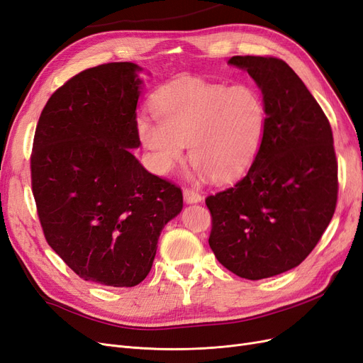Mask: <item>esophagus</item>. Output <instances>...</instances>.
Instances as JSON below:
<instances>
[{
    "instance_id": "34e87169",
    "label": "esophagus",
    "mask_w": 363,
    "mask_h": 363,
    "mask_svg": "<svg viewBox=\"0 0 363 363\" xmlns=\"http://www.w3.org/2000/svg\"><path fill=\"white\" fill-rule=\"evenodd\" d=\"M184 201L186 203H199V202H202V196H201V193H197L196 190L185 189L184 190Z\"/></svg>"
}]
</instances>
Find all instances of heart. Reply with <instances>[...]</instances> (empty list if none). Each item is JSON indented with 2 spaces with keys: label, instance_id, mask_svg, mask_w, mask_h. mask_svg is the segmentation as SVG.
<instances>
[{
  "label": "heart",
  "instance_id": "obj_1",
  "mask_svg": "<svg viewBox=\"0 0 363 363\" xmlns=\"http://www.w3.org/2000/svg\"><path fill=\"white\" fill-rule=\"evenodd\" d=\"M150 108L155 121L142 116L137 134L149 152L152 170L170 173L189 143L194 170L213 181H229L252 164L268 122L258 90L196 79L162 87Z\"/></svg>",
  "mask_w": 363,
  "mask_h": 363
}]
</instances>
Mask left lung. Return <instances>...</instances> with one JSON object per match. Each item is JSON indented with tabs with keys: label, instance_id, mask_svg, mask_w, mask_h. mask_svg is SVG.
<instances>
[{
	"label": "left lung",
	"instance_id": "8db88e82",
	"mask_svg": "<svg viewBox=\"0 0 363 363\" xmlns=\"http://www.w3.org/2000/svg\"><path fill=\"white\" fill-rule=\"evenodd\" d=\"M261 89L268 122L258 155L235 185L206 197L218 262L244 279L277 276L306 259L333 217L337 162L329 121L280 58L228 62Z\"/></svg>",
	"mask_w": 363,
	"mask_h": 363
}]
</instances>
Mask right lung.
I'll return each instance as SVG.
<instances>
[{"instance_id":"add662e5","label":"right lung","mask_w":363,"mask_h":363,"mask_svg":"<svg viewBox=\"0 0 363 363\" xmlns=\"http://www.w3.org/2000/svg\"><path fill=\"white\" fill-rule=\"evenodd\" d=\"M135 63L86 69L52 93L31 154V186L45 238L84 280L135 286L160 233L182 209L177 185L149 173L140 146Z\"/></svg>"}]
</instances>
